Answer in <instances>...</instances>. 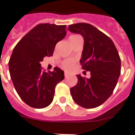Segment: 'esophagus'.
<instances>
[{
	"mask_svg": "<svg viewBox=\"0 0 135 135\" xmlns=\"http://www.w3.org/2000/svg\"><path fill=\"white\" fill-rule=\"evenodd\" d=\"M68 76H69V73L67 72L65 73V78H67V77H68Z\"/></svg>",
	"mask_w": 135,
	"mask_h": 135,
	"instance_id": "obj_1",
	"label": "esophagus"
}]
</instances>
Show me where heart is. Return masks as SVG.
Listing matches in <instances>:
<instances>
[{
    "label": "heart",
    "instance_id": "1",
    "mask_svg": "<svg viewBox=\"0 0 135 135\" xmlns=\"http://www.w3.org/2000/svg\"><path fill=\"white\" fill-rule=\"evenodd\" d=\"M76 36H78V35H72V36H70V38L71 37H76ZM73 65H74V61L73 60H65L62 63V67L65 70H70L73 68Z\"/></svg>",
    "mask_w": 135,
    "mask_h": 135
}]
</instances>
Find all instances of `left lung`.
Returning a JSON list of instances; mask_svg holds the SVG:
<instances>
[{
    "mask_svg": "<svg viewBox=\"0 0 135 135\" xmlns=\"http://www.w3.org/2000/svg\"><path fill=\"white\" fill-rule=\"evenodd\" d=\"M69 31L82 35L84 41L80 63L89 71L90 78L77 75L78 83L70 89L76 104L94 108L108 99L121 74V59L115 45L105 34L86 23L70 25Z\"/></svg>",
    "mask_w": 135,
    "mask_h": 135,
    "instance_id": "obj_1",
    "label": "left lung"
}]
</instances>
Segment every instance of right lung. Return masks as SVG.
Here are the masks:
<instances>
[{"label":"right lung","instance_id":"obj_1","mask_svg":"<svg viewBox=\"0 0 135 135\" xmlns=\"http://www.w3.org/2000/svg\"><path fill=\"white\" fill-rule=\"evenodd\" d=\"M66 25L41 24L35 27L14 47L8 62L14 88L27 105L44 108L53 101L56 85L65 78L64 71H42L41 62L53 55L55 45L65 38Z\"/></svg>","mask_w":135,"mask_h":135}]
</instances>
